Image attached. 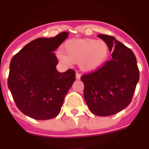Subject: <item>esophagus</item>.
Wrapping results in <instances>:
<instances>
[{"label": "esophagus", "instance_id": "esophagus-1", "mask_svg": "<svg viewBox=\"0 0 149 149\" xmlns=\"http://www.w3.org/2000/svg\"><path fill=\"white\" fill-rule=\"evenodd\" d=\"M80 77L81 75L79 74V73H78V72H77V73H76V79H77V80H79V79H80Z\"/></svg>", "mask_w": 149, "mask_h": 149}]
</instances>
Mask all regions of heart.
Segmentation results:
<instances>
[{"mask_svg": "<svg viewBox=\"0 0 149 149\" xmlns=\"http://www.w3.org/2000/svg\"><path fill=\"white\" fill-rule=\"evenodd\" d=\"M109 47L103 40L93 39H71L63 46V53H58V59L62 63H78L83 71L95 70L106 62Z\"/></svg>", "mask_w": 149, "mask_h": 149, "instance_id": "b5f03b06", "label": "heart"}]
</instances>
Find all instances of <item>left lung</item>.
<instances>
[{
  "instance_id": "1",
  "label": "left lung",
  "mask_w": 149,
  "mask_h": 149,
  "mask_svg": "<svg viewBox=\"0 0 149 149\" xmlns=\"http://www.w3.org/2000/svg\"><path fill=\"white\" fill-rule=\"evenodd\" d=\"M106 42L112 60L98 70L84 75V99L89 110L99 116H109L125 109L131 102L139 80L137 60L131 49L114 37L99 34Z\"/></svg>"
}]
</instances>
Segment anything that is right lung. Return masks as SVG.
<instances>
[{"instance_id": "1", "label": "right lung", "mask_w": 149, "mask_h": 149, "mask_svg": "<svg viewBox=\"0 0 149 149\" xmlns=\"http://www.w3.org/2000/svg\"><path fill=\"white\" fill-rule=\"evenodd\" d=\"M62 32L54 37H40L24 46L10 63L8 86L21 112L37 120L56 117L74 83L76 72H58L54 52L68 37Z\"/></svg>"}]
</instances>
